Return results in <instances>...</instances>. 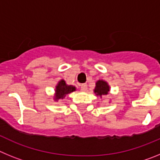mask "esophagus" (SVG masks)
<instances>
[{"mask_svg":"<svg viewBox=\"0 0 160 160\" xmlns=\"http://www.w3.org/2000/svg\"><path fill=\"white\" fill-rule=\"evenodd\" d=\"M81 90L82 91H86L87 90V84H82L81 85Z\"/></svg>","mask_w":160,"mask_h":160,"instance_id":"1","label":"esophagus"}]
</instances>
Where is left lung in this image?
<instances>
[{
    "label": "left lung",
    "mask_w": 160,
    "mask_h": 160,
    "mask_svg": "<svg viewBox=\"0 0 160 160\" xmlns=\"http://www.w3.org/2000/svg\"><path fill=\"white\" fill-rule=\"evenodd\" d=\"M110 90H111V87L109 86L108 82H106L105 80L102 79H99L95 83V87L94 89V93L98 96L102 98V97L104 95H107L110 94Z\"/></svg>",
    "instance_id": "8db88e82"
}]
</instances>
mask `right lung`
<instances>
[{
	"label": "right lung",
	"instance_id": "1",
	"mask_svg": "<svg viewBox=\"0 0 160 160\" xmlns=\"http://www.w3.org/2000/svg\"><path fill=\"white\" fill-rule=\"evenodd\" d=\"M76 90V87L72 85H67L64 79H61L56 85L54 90V94L53 96V101L58 102V100L64 99L70 93Z\"/></svg>",
	"mask_w": 160,
	"mask_h": 160
}]
</instances>
